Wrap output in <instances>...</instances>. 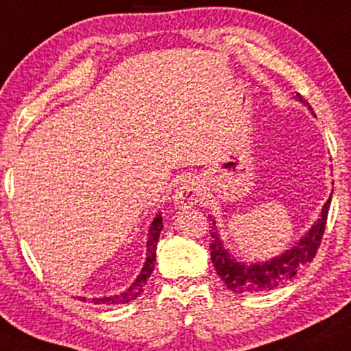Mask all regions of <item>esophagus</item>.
Instances as JSON below:
<instances>
[{"label":"esophagus","instance_id":"34e87169","mask_svg":"<svg viewBox=\"0 0 351 351\" xmlns=\"http://www.w3.org/2000/svg\"><path fill=\"white\" fill-rule=\"evenodd\" d=\"M173 200L178 206L181 208H189V206L195 205L200 200V187L197 184L195 180H184L180 186L176 187Z\"/></svg>","mask_w":351,"mask_h":351}]
</instances>
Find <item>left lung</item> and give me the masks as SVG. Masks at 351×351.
Wrapping results in <instances>:
<instances>
[{
	"label": "left lung",
	"instance_id": "left-lung-1",
	"mask_svg": "<svg viewBox=\"0 0 351 351\" xmlns=\"http://www.w3.org/2000/svg\"><path fill=\"white\" fill-rule=\"evenodd\" d=\"M298 100L304 105H308L307 101L298 93ZM310 108V106H308ZM330 205V197L323 205L322 216L318 221H315L307 234L300 239L291 250H286L283 254L275 256L274 259L265 261L261 264L239 263L229 251L224 248L223 240L218 234V226L215 219H210V256L211 263L215 265V270L224 281L227 288L234 293H261V291H270L278 288L289 281L300 269H304L308 263H312L315 254L322 245V239L324 234L326 219H328V211Z\"/></svg>",
	"mask_w": 351,
	"mask_h": 351
}]
</instances>
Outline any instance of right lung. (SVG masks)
Here are the masks:
<instances>
[{"label": "right lung", "instance_id": "right-lung-1", "mask_svg": "<svg viewBox=\"0 0 351 351\" xmlns=\"http://www.w3.org/2000/svg\"><path fill=\"white\" fill-rule=\"evenodd\" d=\"M162 227H164V223H162V216L160 213L156 216L154 221H152V224L149 227V239H147V256H146V263L143 265L140 275L136 276V280L133 281L130 285V288L124 293H119V294H114V295H110V298H95L92 299L93 304L97 305H119V304H128L132 302V300H135L138 295L143 293V286L146 285L147 278H149L152 270H154V263H156V246H157V241H159V235H160V230ZM82 300H86V298H79Z\"/></svg>", "mask_w": 351, "mask_h": 351}]
</instances>
